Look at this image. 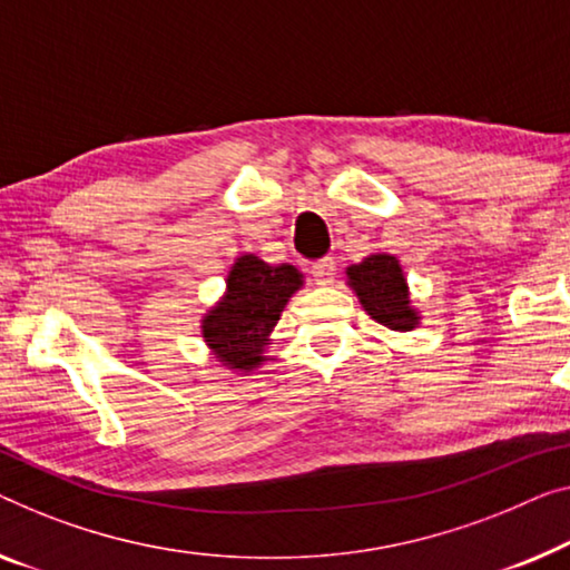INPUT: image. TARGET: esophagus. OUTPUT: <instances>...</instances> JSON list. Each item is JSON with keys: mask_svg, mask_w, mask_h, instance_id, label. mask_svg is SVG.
Returning <instances> with one entry per match:
<instances>
[{"mask_svg": "<svg viewBox=\"0 0 570 570\" xmlns=\"http://www.w3.org/2000/svg\"><path fill=\"white\" fill-rule=\"evenodd\" d=\"M335 271H337V266H335L333 258H322L317 263H312L314 282L322 284V286H327V284L335 282Z\"/></svg>", "mask_w": 570, "mask_h": 570, "instance_id": "1", "label": "esophagus"}]
</instances>
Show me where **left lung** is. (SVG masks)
<instances>
[{"mask_svg": "<svg viewBox=\"0 0 570 570\" xmlns=\"http://www.w3.org/2000/svg\"><path fill=\"white\" fill-rule=\"evenodd\" d=\"M347 284L358 294L373 320L389 330H406L417 327V312L410 304V288H406V278L402 274V266L394 256L386 253H373V256L363 258L345 271Z\"/></svg>", "mask_w": 570, "mask_h": 570, "instance_id": "left-lung-1", "label": "left lung"}]
</instances>
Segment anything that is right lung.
Listing matches in <instances>:
<instances>
[{
    "label": "right lung",
    "instance_id": "1",
    "mask_svg": "<svg viewBox=\"0 0 570 570\" xmlns=\"http://www.w3.org/2000/svg\"><path fill=\"white\" fill-rule=\"evenodd\" d=\"M302 286V274L288 263L268 266L258 256H240L227 276V292L202 320V335L225 366L253 371L261 366L263 347L286 307Z\"/></svg>",
    "mask_w": 570,
    "mask_h": 570
}]
</instances>
